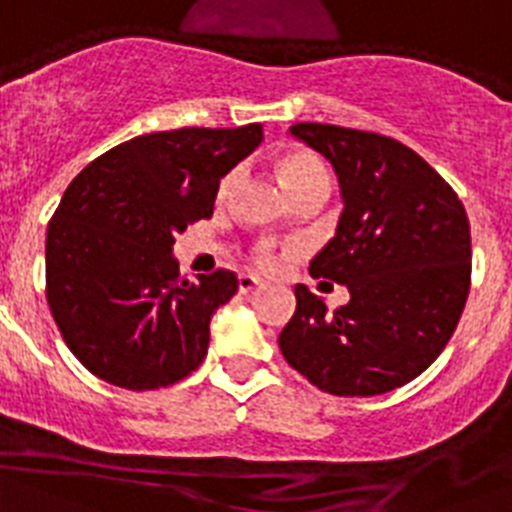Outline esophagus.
<instances>
[{"label": "esophagus", "instance_id": "34e87169", "mask_svg": "<svg viewBox=\"0 0 512 512\" xmlns=\"http://www.w3.org/2000/svg\"><path fill=\"white\" fill-rule=\"evenodd\" d=\"M260 286H263V281L257 276H252V273H242V276H239V291H242V294H249V291L260 289Z\"/></svg>", "mask_w": 512, "mask_h": 512}]
</instances>
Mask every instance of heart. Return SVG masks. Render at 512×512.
Wrapping results in <instances>:
<instances>
[{"mask_svg":"<svg viewBox=\"0 0 512 512\" xmlns=\"http://www.w3.org/2000/svg\"><path fill=\"white\" fill-rule=\"evenodd\" d=\"M276 166L283 184H286V190H289L291 195L302 192L304 187H312V184H328V171H325L320 158H317L315 153H309V150H302V148L286 150V153H281V156L276 158ZM234 182H236V171L223 179L221 197L229 195ZM257 260H260L263 265L273 263V260H276L273 247H270V244H260V247H257Z\"/></svg>","mask_w":512,"mask_h":512,"instance_id":"1","label":"heart"}]
</instances>
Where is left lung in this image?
Returning a JSON list of instances; mask_svg holds the SVG:
<instances>
[{
	"mask_svg": "<svg viewBox=\"0 0 512 512\" xmlns=\"http://www.w3.org/2000/svg\"><path fill=\"white\" fill-rule=\"evenodd\" d=\"M291 135L338 176L336 236L309 263L315 278L349 289L328 312L299 283L278 346L330 395H380L435 362L466 307L471 231L463 203L422 156L393 137L302 122Z\"/></svg>",
	"mask_w": 512,
	"mask_h": 512,
	"instance_id": "left-lung-1",
	"label": "left lung"
}]
</instances>
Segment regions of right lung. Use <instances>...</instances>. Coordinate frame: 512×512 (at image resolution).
<instances>
[{
    "label": "right lung",
    "instance_id": "add662e5",
    "mask_svg": "<svg viewBox=\"0 0 512 512\" xmlns=\"http://www.w3.org/2000/svg\"><path fill=\"white\" fill-rule=\"evenodd\" d=\"M263 143V124L132 137L88 163L46 231V299L67 349L127 390L166 388L203 364L231 270L179 278L174 236L213 216L218 184Z\"/></svg>",
    "mask_w": 512,
    "mask_h": 512
}]
</instances>
